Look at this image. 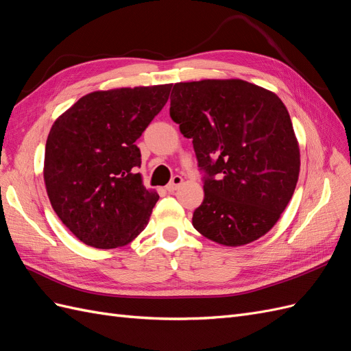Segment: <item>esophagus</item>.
I'll return each mask as SVG.
<instances>
[{
	"label": "esophagus",
	"instance_id": "obj_1",
	"mask_svg": "<svg viewBox=\"0 0 351 351\" xmlns=\"http://www.w3.org/2000/svg\"><path fill=\"white\" fill-rule=\"evenodd\" d=\"M183 184V177H180V176H176V177H173V180H171V183H169L168 186H167V190L168 192H176V190Z\"/></svg>",
	"mask_w": 351,
	"mask_h": 351
}]
</instances>
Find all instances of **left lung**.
Listing matches in <instances>:
<instances>
[{"mask_svg":"<svg viewBox=\"0 0 351 351\" xmlns=\"http://www.w3.org/2000/svg\"><path fill=\"white\" fill-rule=\"evenodd\" d=\"M169 115L193 139L209 176L193 227L228 247L263 237L289 205L300 173V147L282 101L241 79L180 82Z\"/></svg>","mask_w":351,"mask_h":351,"instance_id":"1","label":"left lung"}]
</instances>
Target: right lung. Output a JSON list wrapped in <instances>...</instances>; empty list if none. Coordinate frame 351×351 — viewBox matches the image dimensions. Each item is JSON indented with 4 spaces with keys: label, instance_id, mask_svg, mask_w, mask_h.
<instances>
[{
    "label": "right lung",
    "instance_id": "add662e5",
    "mask_svg": "<svg viewBox=\"0 0 351 351\" xmlns=\"http://www.w3.org/2000/svg\"><path fill=\"white\" fill-rule=\"evenodd\" d=\"M171 83L95 90L52 124L44 182L52 209L74 236L97 249L132 243L159 199L143 186L134 143L168 101Z\"/></svg>",
    "mask_w": 351,
    "mask_h": 351
}]
</instances>
